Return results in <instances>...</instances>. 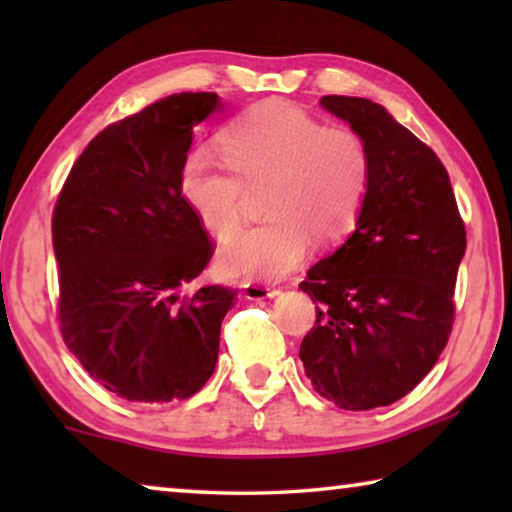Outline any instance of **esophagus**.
I'll use <instances>...</instances> for the list:
<instances>
[{
	"label": "esophagus",
	"instance_id": "34e87169",
	"mask_svg": "<svg viewBox=\"0 0 512 512\" xmlns=\"http://www.w3.org/2000/svg\"><path fill=\"white\" fill-rule=\"evenodd\" d=\"M280 289H273V287H266V284H244V296L248 300H266V298H275Z\"/></svg>",
	"mask_w": 512,
	"mask_h": 512
}]
</instances>
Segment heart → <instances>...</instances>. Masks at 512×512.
<instances>
[{
  "label": "heart",
  "instance_id": "1",
  "mask_svg": "<svg viewBox=\"0 0 512 512\" xmlns=\"http://www.w3.org/2000/svg\"><path fill=\"white\" fill-rule=\"evenodd\" d=\"M271 183L266 221L221 248L223 271L280 280L296 271L311 239L348 235L370 183V153L350 126H325L287 101H264L221 133V155L198 146L180 167V192L212 235L223 241L244 214L246 187Z\"/></svg>",
  "mask_w": 512,
  "mask_h": 512
}]
</instances>
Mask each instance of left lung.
<instances>
[{"mask_svg":"<svg viewBox=\"0 0 512 512\" xmlns=\"http://www.w3.org/2000/svg\"><path fill=\"white\" fill-rule=\"evenodd\" d=\"M320 106L363 137L370 183L352 235L300 282L318 302L300 359L325 400L368 411L411 393L445 350L465 225L443 162L384 106Z\"/></svg>","mask_w":512,"mask_h":512,"instance_id":"obj_1","label":"left lung"}]
</instances>
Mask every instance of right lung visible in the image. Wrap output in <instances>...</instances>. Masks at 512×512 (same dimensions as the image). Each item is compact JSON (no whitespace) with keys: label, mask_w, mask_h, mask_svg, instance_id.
<instances>
[{"label":"right lung","mask_w":512,"mask_h":512,"mask_svg":"<svg viewBox=\"0 0 512 512\" xmlns=\"http://www.w3.org/2000/svg\"><path fill=\"white\" fill-rule=\"evenodd\" d=\"M219 94L180 92L112 124L74 162L51 219L65 345L128 402L187 400L212 377L235 289L185 291L214 253L180 192Z\"/></svg>","instance_id":"right-lung-1"}]
</instances>
